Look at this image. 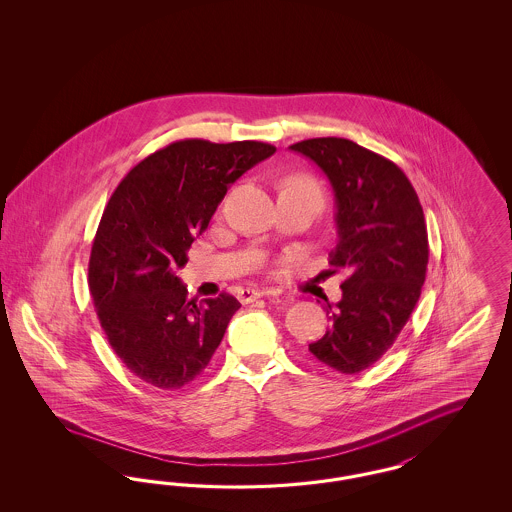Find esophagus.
<instances>
[{"instance_id": "obj_1", "label": "esophagus", "mask_w": 512, "mask_h": 512, "mask_svg": "<svg viewBox=\"0 0 512 512\" xmlns=\"http://www.w3.org/2000/svg\"><path fill=\"white\" fill-rule=\"evenodd\" d=\"M263 295H274L272 290H255V288H244V290H240L238 293V299L247 305V303H253L255 299H259V297H263Z\"/></svg>"}]
</instances>
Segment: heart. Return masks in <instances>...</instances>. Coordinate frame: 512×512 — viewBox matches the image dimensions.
<instances>
[{"mask_svg": "<svg viewBox=\"0 0 512 512\" xmlns=\"http://www.w3.org/2000/svg\"><path fill=\"white\" fill-rule=\"evenodd\" d=\"M292 184H311L309 180H301V178H297V180H292L288 186H292Z\"/></svg>", "mask_w": 512, "mask_h": 512, "instance_id": "1", "label": "heart"}]
</instances>
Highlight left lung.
<instances>
[{"label": "left lung", "mask_w": 512, "mask_h": 512, "mask_svg": "<svg viewBox=\"0 0 512 512\" xmlns=\"http://www.w3.org/2000/svg\"><path fill=\"white\" fill-rule=\"evenodd\" d=\"M328 176L336 195L338 245L330 265L349 270L326 334L309 343L322 365L357 374L397 340L418 303L428 267V230L413 184L393 161L345 138L290 146Z\"/></svg>", "instance_id": "8db88e82"}]
</instances>
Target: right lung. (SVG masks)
Listing matches in <instances>:
<instances>
[{"instance_id": "right-lung-1", "label": "right lung", "mask_w": 512, "mask_h": 512, "mask_svg": "<svg viewBox=\"0 0 512 512\" xmlns=\"http://www.w3.org/2000/svg\"><path fill=\"white\" fill-rule=\"evenodd\" d=\"M276 147L178 140L147 155L111 195L92 244L88 286L124 366L157 390H180L207 368L242 307L230 293L188 299L176 268L222 197Z\"/></svg>"}]
</instances>
